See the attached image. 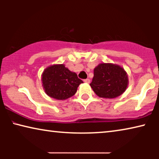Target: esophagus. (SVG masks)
<instances>
[{
    "label": "esophagus",
    "mask_w": 159,
    "mask_h": 159,
    "mask_svg": "<svg viewBox=\"0 0 159 159\" xmlns=\"http://www.w3.org/2000/svg\"><path fill=\"white\" fill-rule=\"evenodd\" d=\"M84 82H85V83H90V80L89 79H85V80H84Z\"/></svg>",
    "instance_id": "esophagus-1"
}]
</instances>
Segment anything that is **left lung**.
Listing matches in <instances>:
<instances>
[{
	"label": "left lung",
	"mask_w": 159,
	"mask_h": 159,
	"mask_svg": "<svg viewBox=\"0 0 159 159\" xmlns=\"http://www.w3.org/2000/svg\"><path fill=\"white\" fill-rule=\"evenodd\" d=\"M128 82L127 74L122 67L103 63L94 69V77L90 85L100 98H114L125 92Z\"/></svg>",
	"instance_id": "1"
}]
</instances>
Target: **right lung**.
<instances>
[{
	"label": "right lung",
	"instance_id": "1",
	"mask_svg": "<svg viewBox=\"0 0 159 159\" xmlns=\"http://www.w3.org/2000/svg\"><path fill=\"white\" fill-rule=\"evenodd\" d=\"M43 87L46 94L57 100L73 96L82 80L64 64H54L46 68L42 75Z\"/></svg>",
	"mask_w": 159,
	"mask_h": 159
}]
</instances>
